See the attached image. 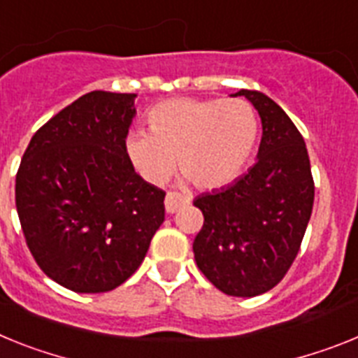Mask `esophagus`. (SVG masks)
Instances as JSON below:
<instances>
[{"label": "esophagus", "instance_id": "obj_1", "mask_svg": "<svg viewBox=\"0 0 358 358\" xmlns=\"http://www.w3.org/2000/svg\"><path fill=\"white\" fill-rule=\"evenodd\" d=\"M189 203V198L182 196V194H176V192H167L166 196V210L169 214L176 213V210L180 209V207H183V205Z\"/></svg>", "mask_w": 358, "mask_h": 358}]
</instances>
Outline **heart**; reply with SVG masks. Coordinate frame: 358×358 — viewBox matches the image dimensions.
I'll return each mask as SVG.
<instances>
[{"mask_svg":"<svg viewBox=\"0 0 358 358\" xmlns=\"http://www.w3.org/2000/svg\"><path fill=\"white\" fill-rule=\"evenodd\" d=\"M149 133L127 136L133 166L148 182H166L178 169L201 191L234 182L256 145L259 120L245 99H173L151 108Z\"/></svg>","mask_w":358,"mask_h":358,"instance_id":"obj_1","label":"heart"}]
</instances>
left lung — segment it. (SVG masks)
<instances>
[{
	"label": "left lung",
	"mask_w": 358,
	"mask_h": 358,
	"mask_svg": "<svg viewBox=\"0 0 358 358\" xmlns=\"http://www.w3.org/2000/svg\"><path fill=\"white\" fill-rule=\"evenodd\" d=\"M234 95L247 97L261 117L257 160L229 187L194 200L203 227L192 250L217 290L254 297L275 287L294 263L315 187L306 144L281 106L252 90Z\"/></svg>",
	"instance_id": "1"
}]
</instances>
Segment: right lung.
I'll return each instance as SVG.
<instances>
[{"mask_svg": "<svg viewBox=\"0 0 358 358\" xmlns=\"http://www.w3.org/2000/svg\"><path fill=\"white\" fill-rule=\"evenodd\" d=\"M135 93L90 92L32 136L15 207L39 268L77 294L131 278L164 223L166 192L135 173L126 149Z\"/></svg>", "mask_w": 358, "mask_h": 358, "instance_id": "obj_1", "label": "right lung"}]
</instances>
